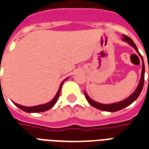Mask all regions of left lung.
Returning <instances> with one entry per match:
<instances>
[{
    "label": "left lung",
    "mask_w": 149,
    "mask_h": 149,
    "mask_svg": "<svg viewBox=\"0 0 149 149\" xmlns=\"http://www.w3.org/2000/svg\"><path fill=\"white\" fill-rule=\"evenodd\" d=\"M123 40L124 41H126L128 42L131 46H132L135 49V50L138 52V54L141 56V59L143 61V57L140 54V52L138 51L136 46L135 45V43L132 41V40L131 38H129L127 36L125 35H123ZM149 69V68H148ZM144 61H143V64H142V72H141V81H140V83L138 84L136 89L135 90V92L133 93L132 94L131 96H129L128 98H126L125 100H122L120 102H117V103L114 104H100L98 102H96L91 99L90 97H88L86 93H84V96H85V98L87 99V100L88 101V103L90 104L92 106H93L94 108L96 109H98L103 110V111H107V112H116V111H119V110L123 109L124 108L127 107L129 104H131L132 102H134L135 100H136L138 98V97L140 96L141 91H142V88H143V86H144Z\"/></svg>",
    "instance_id": "1"
}]
</instances>
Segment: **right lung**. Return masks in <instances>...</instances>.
I'll return each instance as SVG.
<instances>
[{
	"label": "right lung",
	"instance_id": "1",
	"mask_svg": "<svg viewBox=\"0 0 149 149\" xmlns=\"http://www.w3.org/2000/svg\"><path fill=\"white\" fill-rule=\"evenodd\" d=\"M63 83H64V82H62L61 84L60 88H59L58 92H57V93H56V95L55 96V97H54V98H53L50 102H49V103L45 104H41V105H37V106H33V107H24V106H22V105H20V104H18L14 103V102H13V103H14L19 108V109H21V110H23V111H24V112H45V111H47V110L50 109H51V108L55 104L56 102V100H58Z\"/></svg>",
	"mask_w": 149,
	"mask_h": 149
}]
</instances>
